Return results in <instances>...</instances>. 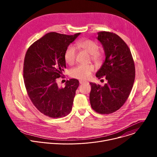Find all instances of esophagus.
I'll use <instances>...</instances> for the list:
<instances>
[{
  "label": "esophagus",
  "mask_w": 157,
  "mask_h": 157,
  "mask_svg": "<svg viewBox=\"0 0 157 157\" xmlns=\"http://www.w3.org/2000/svg\"><path fill=\"white\" fill-rule=\"evenodd\" d=\"M86 82H86V81H82V80H80V81H79L80 84H84V83H86Z\"/></svg>",
  "instance_id": "1"
}]
</instances>
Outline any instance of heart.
<instances>
[{
	"mask_svg": "<svg viewBox=\"0 0 157 157\" xmlns=\"http://www.w3.org/2000/svg\"><path fill=\"white\" fill-rule=\"evenodd\" d=\"M76 46L90 54L91 59L96 63H99L103 59V53L99 50L98 43L91 39H81L76 41ZM76 50L73 46H70L64 53V59L69 65H73L76 60ZM94 68L92 64L79 65L73 68L70 73L73 78L79 80H86L91 76Z\"/></svg>",
	"mask_w": 157,
	"mask_h": 157,
	"instance_id": "1",
	"label": "heart"
}]
</instances>
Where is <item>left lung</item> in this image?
<instances>
[{
    "mask_svg": "<svg viewBox=\"0 0 157 157\" xmlns=\"http://www.w3.org/2000/svg\"><path fill=\"white\" fill-rule=\"evenodd\" d=\"M105 59L96 76L105 77L104 86L91 82L89 99L93 109L101 114L113 113L128 99L135 80L136 68L130 50L117 34L109 32L98 33Z\"/></svg>",
    "mask_w": 157,
    "mask_h": 157,
    "instance_id": "8db88e82",
    "label": "left lung"
}]
</instances>
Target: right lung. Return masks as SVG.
<instances>
[{"mask_svg": "<svg viewBox=\"0 0 157 157\" xmlns=\"http://www.w3.org/2000/svg\"><path fill=\"white\" fill-rule=\"evenodd\" d=\"M79 35L47 33L32 44L25 54L24 78L27 94L35 107L49 117H63L71 111L79 81L67 80L61 88L56 81L66 68L64 53Z\"/></svg>", "mask_w": 157, "mask_h": 157, "instance_id": "add662e5", "label": "right lung"}]
</instances>
